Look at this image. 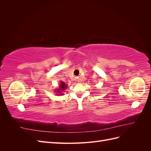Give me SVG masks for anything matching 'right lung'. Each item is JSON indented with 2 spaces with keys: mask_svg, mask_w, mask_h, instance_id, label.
Masks as SVG:
<instances>
[{
  "mask_svg": "<svg viewBox=\"0 0 151 151\" xmlns=\"http://www.w3.org/2000/svg\"><path fill=\"white\" fill-rule=\"evenodd\" d=\"M67 87V85L65 84V83H63V81H61L60 83V85H59V89H58L57 91V93H59V94H57L58 95H61V94H61V92H62L63 91H64Z\"/></svg>",
  "mask_w": 151,
  "mask_h": 151,
  "instance_id": "right-lung-1",
  "label": "right lung"
}]
</instances>
